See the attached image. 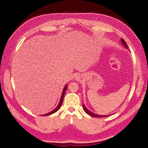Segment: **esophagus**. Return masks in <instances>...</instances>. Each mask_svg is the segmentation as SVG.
I'll list each match as a JSON object with an SVG mask.
<instances>
[{"label":"esophagus","mask_w":148,"mask_h":148,"mask_svg":"<svg viewBox=\"0 0 148 148\" xmlns=\"http://www.w3.org/2000/svg\"><path fill=\"white\" fill-rule=\"evenodd\" d=\"M82 79H83V77H82V75H78L77 76H76V77H75V79L77 80V81H78V82L82 81Z\"/></svg>","instance_id":"esophagus-1"}]
</instances>
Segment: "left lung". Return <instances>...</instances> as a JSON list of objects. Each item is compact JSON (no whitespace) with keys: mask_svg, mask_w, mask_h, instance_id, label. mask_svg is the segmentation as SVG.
<instances>
[{"mask_svg":"<svg viewBox=\"0 0 148 148\" xmlns=\"http://www.w3.org/2000/svg\"><path fill=\"white\" fill-rule=\"evenodd\" d=\"M121 42H122V44L125 47V48H127L128 49L127 44L126 42H125L122 38H121ZM83 109H84L85 112H86L87 114L89 115L90 116H92V117H108V116L110 115H97V114H94L93 112H92L89 111L86 108V106H85L84 104H83Z\"/></svg>","mask_w":148,"mask_h":148,"instance_id":"left-lung-1","label":"left lung"}]
</instances>
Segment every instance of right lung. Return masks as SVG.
<instances>
[{
  "mask_svg": "<svg viewBox=\"0 0 148 148\" xmlns=\"http://www.w3.org/2000/svg\"><path fill=\"white\" fill-rule=\"evenodd\" d=\"M67 88H68V86H67V84H66L65 86H64V88L63 91H62V95H61V97H60V99L59 104H58V106L56 107V108H55L54 109H53V110H52L51 112H49V113H47V114H44V115H51V114H52L53 113L56 112L57 111L59 110V109L60 108V107H61V106L62 104V102H63L64 97L65 96V92H66V90Z\"/></svg>",
  "mask_w": 148,
  "mask_h": 148,
  "instance_id": "obj_1",
  "label": "right lung"
}]
</instances>
